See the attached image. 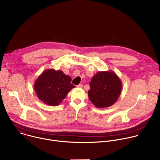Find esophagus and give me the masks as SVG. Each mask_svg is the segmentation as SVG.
<instances>
[{
  "label": "esophagus",
  "instance_id": "1",
  "mask_svg": "<svg viewBox=\"0 0 160 160\" xmlns=\"http://www.w3.org/2000/svg\"><path fill=\"white\" fill-rule=\"evenodd\" d=\"M77 87H78V88H82V87H83V84L80 83V84L78 85Z\"/></svg>",
  "mask_w": 160,
  "mask_h": 160
}]
</instances>
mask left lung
Wrapping results in <instances>:
<instances>
[{
  "mask_svg": "<svg viewBox=\"0 0 160 160\" xmlns=\"http://www.w3.org/2000/svg\"><path fill=\"white\" fill-rule=\"evenodd\" d=\"M89 84V99L98 108L112 106L117 101L122 92V81L111 70L98 72Z\"/></svg>",
  "mask_w": 160,
  "mask_h": 160,
  "instance_id": "left-lung-1",
  "label": "left lung"
}]
</instances>
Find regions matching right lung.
<instances>
[{"mask_svg":"<svg viewBox=\"0 0 160 160\" xmlns=\"http://www.w3.org/2000/svg\"><path fill=\"white\" fill-rule=\"evenodd\" d=\"M71 82V77L62 71L48 69L43 71L37 78L34 90L38 98L44 104L58 106L75 87Z\"/></svg>","mask_w":160,"mask_h":160,"instance_id":"1","label":"right lung"}]
</instances>
